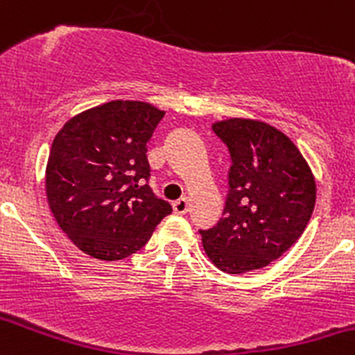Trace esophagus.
Masks as SVG:
<instances>
[{"label": "esophagus", "instance_id": "34e87169", "mask_svg": "<svg viewBox=\"0 0 355 355\" xmlns=\"http://www.w3.org/2000/svg\"><path fill=\"white\" fill-rule=\"evenodd\" d=\"M173 209L175 213H178V215H185V213L189 211V201L185 198L178 199V201L173 202Z\"/></svg>", "mask_w": 355, "mask_h": 355}]
</instances>
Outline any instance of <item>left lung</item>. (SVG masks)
Wrapping results in <instances>:
<instances>
[{
  "mask_svg": "<svg viewBox=\"0 0 355 355\" xmlns=\"http://www.w3.org/2000/svg\"><path fill=\"white\" fill-rule=\"evenodd\" d=\"M227 146L229 191L222 218L199 229L209 260L243 274L279 258L304 234L315 205V182L284 133L248 119L213 125Z\"/></svg>",
  "mask_w": 355,
  "mask_h": 355,
  "instance_id": "left-lung-1",
  "label": "left lung"
}]
</instances>
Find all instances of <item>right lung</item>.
Returning <instances> with one entry per match:
<instances>
[{"instance_id": "obj_1", "label": "right lung", "mask_w": 355, "mask_h": 355, "mask_svg": "<svg viewBox=\"0 0 355 355\" xmlns=\"http://www.w3.org/2000/svg\"><path fill=\"white\" fill-rule=\"evenodd\" d=\"M164 112L114 101L65 123L46 166L48 205L81 251L123 260L147 244L173 209L150 189L147 144Z\"/></svg>"}]
</instances>
